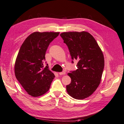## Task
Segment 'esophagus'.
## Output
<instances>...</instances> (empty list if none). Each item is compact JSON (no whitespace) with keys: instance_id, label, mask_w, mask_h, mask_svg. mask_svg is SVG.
Here are the masks:
<instances>
[{"instance_id":"1","label":"esophagus","mask_w":124,"mask_h":124,"mask_svg":"<svg viewBox=\"0 0 124 124\" xmlns=\"http://www.w3.org/2000/svg\"><path fill=\"white\" fill-rule=\"evenodd\" d=\"M59 75H64V74H66V72H65V71H63L62 72H59Z\"/></svg>"}]
</instances>
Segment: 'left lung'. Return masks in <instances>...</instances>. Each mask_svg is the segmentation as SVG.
I'll list each match as a JSON object with an SVG mask.
<instances>
[{
	"instance_id": "8db88e82",
	"label": "left lung",
	"mask_w": 124,
	"mask_h": 124,
	"mask_svg": "<svg viewBox=\"0 0 124 124\" xmlns=\"http://www.w3.org/2000/svg\"><path fill=\"white\" fill-rule=\"evenodd\" d=\"M60 36L68 47L72 59L78 61V69L67 74L71 82L66 86L67 92L74 99L86 98L100 83L104 68L103 53L94 37L87 32H63Z\"/></svg>"
}]
</instances>
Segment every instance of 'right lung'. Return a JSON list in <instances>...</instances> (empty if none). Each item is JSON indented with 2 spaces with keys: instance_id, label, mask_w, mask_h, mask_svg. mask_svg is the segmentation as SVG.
<instances>
[{
  "instance_id": "add662e5",
  "label": "right lung",
  "mask_w": 124,
  "mask_h": 124,
  "mask_svg": "<svg viewBox=\"0 0 124 124\" xmlns=\"http://www.w3.org/2000/svg\"><path fill=\"white\" fill-rule=\"evenodd\" d=\"M59 32H35L21 46L16 58V78L28 94L33 97L43 95L50 89L54 74L44 67V60L48 45Z\"/></svg>"
}]
</instances>
